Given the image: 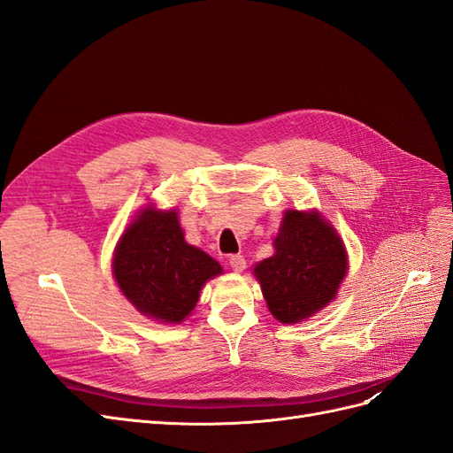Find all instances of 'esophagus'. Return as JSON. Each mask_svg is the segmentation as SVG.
I'll return each mask as SVG.
<instances>
[{"label":"esophagus","instance_id":"obj_1","mask_svg":"<svg viewBox=\"0 0 453 453\" xmlns=\"http://www.w3.org/2000/svg\"><path fill=\"white\" fill-rule=\"evenodd\" d=\"M228 265H230V268L234 270V272H243L245 258L242 255H230L228 257Z\"/></svg>","mask_w":453,"mask_h":453}]
</instances>
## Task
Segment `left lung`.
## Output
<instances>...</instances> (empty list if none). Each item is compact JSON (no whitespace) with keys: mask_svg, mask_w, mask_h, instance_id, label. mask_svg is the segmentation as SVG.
I'll list each match as a JSON object with an SVG mask.
<instances>
[{"mask_svg":"<svg viewBox=\"0 0 453 453\" xmlns=\"http://www.w3.org/2000/svg\"><path fill=\"white\" fill-rule=\"evenodd\" d=\"M273 253L255 268L273 318L303 321L336 296L348 270L344 243L319 213L287 211Z\"/></svg>","mask_w":453,"mask_h":453,"instance_id":"obj_1","label":"left lung"}]
</instances>
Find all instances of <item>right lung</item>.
I'll return each instance as SVG.
<instances>
[{
    "label": "right lung",
    "instance_id": "add662e5",
    "mask_svg": "<svg viewBox=\"0 0 453 453\" xmlns=\"http://www.w3.org/2000/svg\"><path fill=\"white\" fill-rule=\"evenodd\" d=\"M221 272L217 260L185 242L175 211L153 208L127 228L113 258L120 291L142 313L164 323L185 319L202 285Z\"/></svg>",
    "mask_w": 453,
    "mask_h": 453
}]
</instances>
